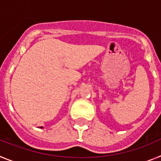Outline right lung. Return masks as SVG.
<instances>
[{
	"instance_id": "obj_1",
	"label": "right lung",
	"mask_w": 161,
	"mask_h": 161,
	"mask_svg": "<svg viewBox=\"0 0 161 161\" xmlns=\"http://www.w3.org/2000/svg\"><path fill=\"white\" fill-rule=\"evenodd\" d=\"M39 128H43V126H40V127H39Z\"/></svg>"
}]
</instances>
